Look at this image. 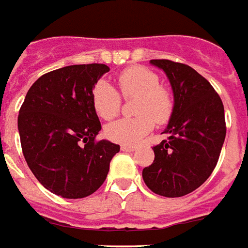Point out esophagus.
Segmentation results:
<instances>
[{"label": "esophagus", "mask_w": 248, "mask_h": 248, "mask_svg": "<svg viewBox=\"0 0 248 248\" xmlns=\"http://www.w3.org/2000/svg\"><path fill=\"white\" fill-rule=\"evenodd\" d=\"M135 150H136L135 146H128V145H122V152L132 153V152H135Z\"/></svg>", "instance_id": "obj_1"}]
</instances>
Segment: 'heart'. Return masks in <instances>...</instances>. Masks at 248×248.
Listing matches in <instances>:
<instances>
[{
  "instance_id": "obj_1",
  "label": "heart",
  "mask_w": 248,
  "mask_h": 248,
  "mask_svg": "<svg viewBox=\"0 0 248 248\" xmlns=\"http://www.w3.org/2000/svg\"><path fill=\"white\" fill-rule=\"evenodd\" d=\"M119 90L124 99H135L136 117L120 119L106 126L111 141L123 145L139 144L158 124L170 120L174 112V96L169 87L159 83V77L145 66H131L117 77ZM115 87L106 79L95 83L91 93L93 106L104 120H111L120 112L122 98Z\"/></svg>"
}]
</instances>
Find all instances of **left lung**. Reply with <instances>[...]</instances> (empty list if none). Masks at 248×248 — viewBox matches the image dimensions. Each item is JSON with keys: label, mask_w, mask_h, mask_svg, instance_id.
<instances>
[{"label": "left lung", "mask_w": 248, "mask_h": 248, "mask_svg": "<svg viewBox=\"0 0 248 248\" xmlns=\"http://www.w3.org/2000/svg\"><path fill=\"white\" fill-rule=\"evenodd\" d=\"M150 64L170 81L174 112L163 131L167 139L153 148L154 161L142 170V179L157 195L180 197L200 187L215 170L226 136L223 104L191 66L170 60Z\"/></svg>", "instance_id": "obj_1"}]
</instances>
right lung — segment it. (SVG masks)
I'll list each match as a JSON object with an SVG mask.
<instances>
[{"label":"right lung","mask_w":248,"mask_h":248,"mask_svg":"<svg viewBox=\"0 0 248 248\" xmlns=\"http://www.w3.org/2000/svg\"><path fill=\"white\" fill-rule=\"evenodd\" d=\"M109 68L70 65L35 81L19 109L25 159L43 187L64 199H82L103 184L120 146L95 141L102 129L91 93Z\"/></svg>","instance_id":"add662e5"}]
</instances>
